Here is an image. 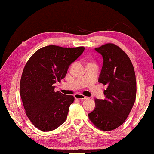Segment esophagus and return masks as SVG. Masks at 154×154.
<instances>
[{
    "label": "esophagus",
    "mask_w": 154,
    "mask_h": 154,
    "mask_svg": "<svg viewBox=\"0 0 154 154\" xmlns=\"http://www.w3.org/2000/svg\"><path fill=\"white\" fill-rule=\"evenodd\" d=\"M75 99H80V100H84V99H88L87 97H85L82 94H76L74 95Z\"/></svg>",
    "instance_id": "1"
}]
</instances>
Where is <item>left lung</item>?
I'll return each instance as SVG.
<instances>
[{"label":"left lung","mask_w":154,"mask_h":154,"mask_svg":"<svg viewBox=\"0 0 154 154\" xmlns=\"http://www.w3.org/2000/svg\"><path fill=\"white\" fill-rule=\"evenodd\" d=\"M95 50L103 58L99 82L107 85L104 99H95V108L88 114L95 126L112 131L122 125L136 99L135 73L129 57L116 45L108 43Z\"/></svg>","instance_id":"left-lung-1"}]
</instances>
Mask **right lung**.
Returning a JSON list of instances; mask_svg holds the SVG:
<instances>
[{"instance_id":"add662e5","label":"right lung","mask_w":154,"mask_h":154,"mask_svg":"<svg viewBox=\"0 0 154 154\" xmlns=\"http://www.w3.org/2000/svg\"><path fill=\"white\" fill-rule=\"evenodd\" d=\"M84 49L50 45L37 50L26 63L20 81V95L25 114L36 128L50 131L65 122L74 97L55 92L54 84L65 77L69 66Z\"/></svg>"}]
</instances>
